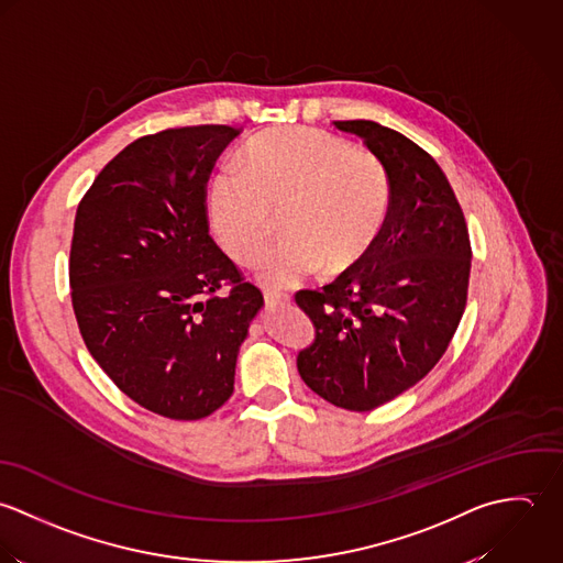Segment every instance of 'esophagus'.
Listing matches in <instances>:
<instances>
[{
  "mask_svg": "<svg viewBox=\"0 0 563 563\" xmlns=\"http://www.w3.org/2000/svg\"><path fill=\"white\" fill-rule=\"evenodd\" d=\"M263 298H265L267 305H278V302H289L291 300L287 294L276 291V289H267V287H263Z\"/></svg>",
  "mask_w": 563,
  "mask_h": 563,
  "instance_id": "34e87169",
  "label": "esophagus"
}]
</instances>
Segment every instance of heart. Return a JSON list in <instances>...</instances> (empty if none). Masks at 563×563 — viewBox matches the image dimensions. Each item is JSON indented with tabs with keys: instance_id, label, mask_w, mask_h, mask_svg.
Returning <instances> with one entry per match:
<instances>
[{
	"instance_id": "b5f03b06",
	"label": "heart",
	"mask_w": 563,
	"mask_h": 563,
	"mask_svg": "<svg viewBox=\"0 0 563 563\" xmlns=\"http://www.w3.org/2000/svg\"><path fill=\"white\" fill-rule=\"evenodd\" d=\"M239 172L213 180L211 216L230 258L254 265L278 220L287 239L265 258L263 278L289 287L324 272L335 278L365 263L391 211L383 161L347 139L307 125L258 134L239 154Z\"/></svg>"
}]
</instances>
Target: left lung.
Listing matches in <instances>:
<instances>
[{
    "mask_svg": "<svg viewBox=\"0 0 563 563\" xmlns=\"http://www.w3.org/2000/svg\"><path fill=\"white\" fill-rule=\"evenodd\" d=\"M363 139L391 183V211L361 267L296 294L316 339L298 352L302 380L331 405L372 411L422 380L449 347L470 283V236L429 152L376 121H335Z\"/></svg>",
    "mask_w": 563,
    "mask_h": 563,
    "instance_id": "obj_1",
    "label": "left lung"
}]
</instances>
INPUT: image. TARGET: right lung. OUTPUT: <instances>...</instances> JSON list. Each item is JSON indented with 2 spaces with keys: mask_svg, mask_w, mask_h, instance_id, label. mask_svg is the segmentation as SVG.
I'll use <instances>...</instances> for the list:
<instances>
[{
  "mask_svg": "<svg viewBox=\"0 0 563 563\" xmlns=\"http://www.w3.org/2000/svg\"><path fill=\"white\" fill-rule=\"evenodd\" d=\"M234 125H183L125 145L78 205L69 287L80 335L114 385L172 420L234 389L263 294L209 234L207 183Z\"/></svg>",
  "mask_w": 563,
  "mask_h": 563,
  "instance_id": "1",
  "label": "right lung"
}]
</instances>
